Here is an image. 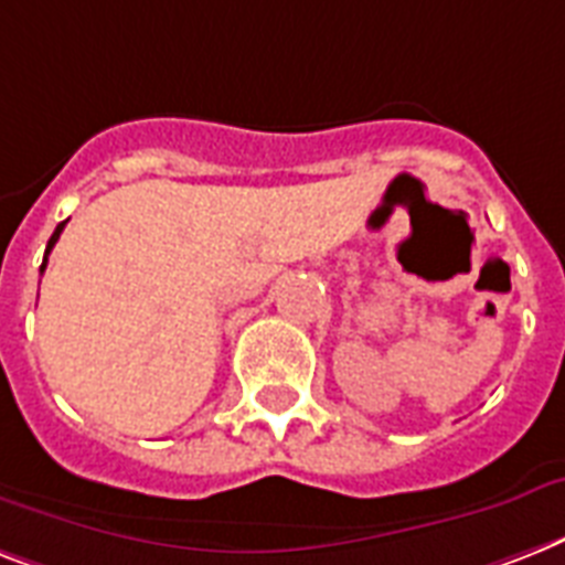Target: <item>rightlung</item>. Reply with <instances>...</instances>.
Returning a JSON list of instances; mask_svg holds the SVG:
<instances>
[{
    "label": "right lung",
    "instance_id": "add662e5",
    "mask_svg": "<svg viewBox=\"0 0 565 565\" xmlns=\"http://www.w3.org/2000/svg\"><path fill=\"white\" fill-rule=\"evenodd\" d=\"M63 226H66V220H63V223H60V226L54 228V235L49 237V246H45V258H43V267H40V273H43V269H45V264H49V252L54 249V243H57V237H60V232H63Z\"/></svg>",
    "mask_w": 565,
    "mask_h": 565
}]
</instances>
